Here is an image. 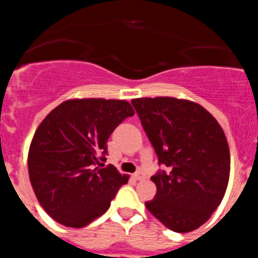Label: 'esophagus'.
<instances>
[{
	"instance_id": "34e87169",
	"label": "esophagus",
	"mask_w": 258,
	"mask_h": 258,
	"mask_svg": "<svg viewBox=\"0 0 258 258\" xmlns=\"http://www.w3.org/2000/svg\"><path fill=\"white\" fill-rule=\"evenodd\" d=\"M132 177H134L135 180L139 181V180H144V178H145V175H144V173L141 172V171H138V172L132 175Z\"/></svg>"
}]
</instances>
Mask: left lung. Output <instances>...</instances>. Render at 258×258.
I'll return each mask as SVG.
<instances>
[{
  "label": "left lung",
  "mask_w": 258,
  "mask_h": 258,
  "mask_svg": "<svg viewBox=\"0 0 258 258\" xmlns=\"http://www.w3.org/2000/svg\"><path fill=\"white\" fill-rule=\"evenodd\" d=\"M154 148V199L146 208L169 230L191 231L211 217L226 191L230 152L219 122L203 106L175 97L131 101Z\"/></svg>",
  "instance_id": "left-lung-1"
}]
</instances>
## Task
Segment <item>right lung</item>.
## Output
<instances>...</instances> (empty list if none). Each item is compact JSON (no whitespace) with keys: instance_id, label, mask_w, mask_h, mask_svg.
<instances>
[{"instance_id":"obj_1","label":"right lung","mask_w":258,"mask_h":258,"mask_svg":"<svg viewBox=\"0 0 258 258\" xmlns=\"http://www.w3.org/2000/svg\"><path fill=\"white\" fill-rule=\"evenodd\" d=\"M135 114L124 100H68L39 124L28 154L32 187L59 224L83 227L108 211L128 176L103 167L108 139Z\"/></svg>"}]
</instances>
